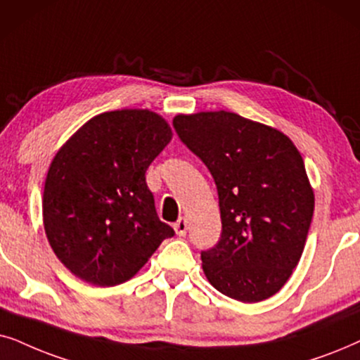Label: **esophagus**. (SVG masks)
Listing matches in <instances>:
<instances>
[{
	"mask_svg": "<svg viewBox=\"0 0 360 360\" xmlns=\"http://www.w3.org/2000/svg\"><path fill=\"white\" fill-rule=\"evenodd\" d=\"M174 230H176L177 236L184 237L186 232H188V220H186L184 217L177 219V222L174 224Z\"/></svg>",
	"mask_w": 360,
	"mask_h": 360,
	"instance_id": "esophagus-1",
	"label": "esophagus"
}]
</instances>
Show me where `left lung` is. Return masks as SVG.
<instances>
[{"label": "left lung", "instance_id": "1", "mask_svg": "<svg viewBox=\"0 0 360 360\" xmlns=\"http://www.w3.org/2000/svg\"><path fill=\"white\" fill-rule=\"evenodd\" d=\"M172 127L217 186L222 233L200 252L209 283L243 303L270 298L298 265L313 219L300 151L275 128L224 110L177 115Z\"/></svg>", "mask_w": 360, "mask_h": 360}]
</instances>
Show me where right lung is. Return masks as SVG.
<instances>
[{"instance_id": "right-lung-1", "label": "right lung", "mask_w": 360, "mask_h": 360, "mask_svg": "<svg viewBox=\"0 0 360 360\" xmlns=\"http://www.w3.org/2000/svg\"><path fill=\"white\" fill-rule=\"evenodd\" d=\"M150 110L100 113L57 151L46 177L42 219L57 258L87 283L135 276L165 238L145 172L171 141Z\"/></svg>"}]
</instances>
